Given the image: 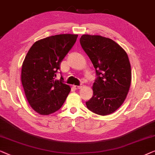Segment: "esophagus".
<instances>
[{"label":"esophagus","instance_id":"esophagus-1","mask_svg":"<svg viewBox=\"0 0 155 155\" xmlns=\"http://www.w3.org/2000/svg\"><path fill=\"white\" fill-rule=\"evenodd\" d=\"M83 86H84V85H83L82 84L79 85V86H74V87L76 89H80V88H81Z\"/></svg>","mask_w":155,"mask_h":155}]
</instances>
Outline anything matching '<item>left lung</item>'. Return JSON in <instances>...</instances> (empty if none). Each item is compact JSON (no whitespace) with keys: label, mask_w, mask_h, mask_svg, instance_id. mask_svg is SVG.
I'll list each match as a JSON object with an SVG mask.
<instances>
[{"label":"left lung","mask_w":155,"mask_h":155,"mask_svg":"<svg viewBox=\"0 0 155 155\" xmlns=\"http://www.w3.org/2000/svg\"><path fill=\"white\" fill-rule=\"evenodd\" d=\"M82 48L92 62L97 77L93 95L86 102L87 108L104 116L115 112L125 100L131 81V69L125 51L112 39L83 35Z\"/></svg>","instance_id":"obj_1"}]
</instances>
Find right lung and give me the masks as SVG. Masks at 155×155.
Instances as JSON below:
<instances>
[{
  "label": "right lung",
  "instance_id": "add662e5",
  "mask_svg": "<svg viewBox=\"0 0 155 155\" xmlns=\"http://www.w3.org/2000/svg\"><path fill=\"white\" fill-rule=\"evenodd\" d=\"M77 34H59L35 42L21 67V80L31 108L41 115L60 110L71 91L62 77L55 79L60 64L77 41Z\"/></svg>",
  "mask_w": 155,
  "mask_h": 155
}]
</instances>
